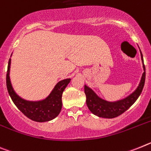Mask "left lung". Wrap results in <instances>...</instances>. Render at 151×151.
Here are the masks:
<instances>
[{"label":"left lung","instance_id":"left-lung-1","mask_svg":"<svg viewBox=\"0 0 151 151\" xmlns=\"http://www.w3.org/2000/svg\"><path fill=\"white\" fill-rule=\"evenodd\" d=\"M141 52V50H140ZM141 60L143 62V68L145 72L143 73L141 77V82L139 83L137 88L132 93L131 95L127 96L124 99L116 102H108L106 100L101 99L99 97L93 90L90 89L86 85L84 86V92L86 94V103L87 107L90 112L94 115H97L99 117L106 118V119H112L119 116L124 113L126 110L132 106L134 103L139 96L141 95L142 92L145 82V66L144 65L142 53L141 52Z\"/></svg>","mask_w":151,"mask_h":151}]
</instances>
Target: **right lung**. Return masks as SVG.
I'll return each mask as SVG.
<instances>
[{"instance_id": "obj_1", "label": "right lung", "mask_w": 151, "mask_h": 151, "mask_svg": "<svg viewBox=\"0 0 151 151\" xmlns=\"http://www.w3.org/2000/svg\"><path fill=\"white\" fill-rule=\"evenodd\" d=\"M11 59L10 58L6 72V88L13 102L21 112L32 121L38 122L51 121L57 117L62 107V93L70 79L59 81L54 87L51 93L45 99L40 101H29L22 99L16 93L10 79V68Z\"/></svg>"}]
</instances>
